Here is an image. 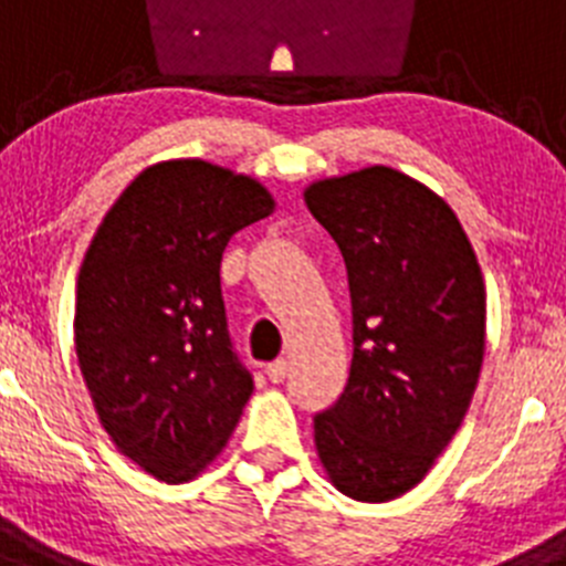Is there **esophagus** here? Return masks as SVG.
Listing matches in <instances>:
<instances>
[{"label": "esophagus", "instance_id": "1", "mask_svg": "<svg viewBox=\"0 0 566 566\" xmlns=\"http://www.w3.org/2000/svg\"><path fill=\"white\" fill-rule=\"evenodd\" d=\"M289 374V363L286 359H274V363L266 365V377L272 379V382H283Z\"/></svg>", "mask_w": 566, "mask_h": 566}]
</instances>
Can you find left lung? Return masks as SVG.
Here are the masks:
<instances>
[{
	"mask_svg": "<svg viewBox=\"0 0 566 566\" xmlns=\"http://www.w3.org/2000/svg\"><path fill=\"white\" fill-rule=\"evenodd\" d=\"M339 247L352 292L345 391L314 417L334 488L391 502L417 488L459 431L484 359V280L437 192L391 167L323 178L303 192Z\"/></svg>",
	"mask_w": 566,
	"mask_h": 566,
	"instance_id": "obj_1",
	"label": "left lung"
}]
</instances>
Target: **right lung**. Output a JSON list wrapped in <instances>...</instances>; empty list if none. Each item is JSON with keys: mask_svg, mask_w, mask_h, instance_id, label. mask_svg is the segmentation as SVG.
<instances>
[{"mask_svg": "<svg viewBox=\"0 0 566 566\" xmlns=\"http://www.w3.org/2000/svg\"><path fill=\"white\" fill-rule=\"evenodd\" d=\"M274 212L260 181L201 158L144 169L104 214L76 283V357L102 428L161 482L223 451L252 374L221 297L229 238Z\"/></svg>", "mask_w": 566, "mask_h": 566, "instance_id": "right-lung-1", "label": "right lung"}]
</instances>
